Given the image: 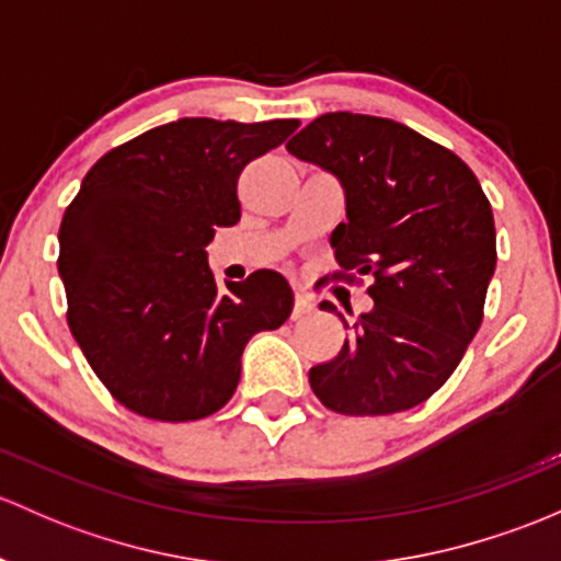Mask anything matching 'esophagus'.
<instances>
[{"mask_svg":"<svg viewBox=\"0 0 561 561\" xmlns=\"http://www.w3.org/2000/svg\"><path fill=\"white\" fill-rule=\"evenodd\" d=\"M311 311H314V304H311V298L306 296V293H298L296 306H293V320H304V317H309Z\"/></svg>","mask_w":561,"mask_h":561,"instance_id":"34e87169","label":"esophagus"}]
</instances>
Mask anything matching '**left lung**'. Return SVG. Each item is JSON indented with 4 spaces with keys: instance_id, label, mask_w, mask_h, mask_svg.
Instances as JSON below:
<instances>
[{
    "instance_id": "1",
    "label": "left lung",
    "mask_w": 561,
    "mask_h": 561,
    "mask_svg": "<svg viewBox=\"0 0 561 561\" xmlns=\"http://www.w3.org/2000/svg\"><path fill=\"white\" fill-rule=\"evenodd\" d=\"M287 152L339 180L346 222L330 247L341 268L374 276V309L352 325L339 314L352 339L309 370L311 389L350 416L414 409L449 379L481 325L497 263L492 206L451 150L387 117L328 112Z\"/></svg>"
}]
</instances>
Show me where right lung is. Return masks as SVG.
<instances>
[{
	"label": "right lung",
	"mask_w": 561,
	"mask_h": 561,
	"mask_svg": "<svg viewBox=\"0 0 561 561\" xmlns=\"http://www.w3.org/2000/svg\"><path fill=\"white\" fill-rule=\"evenodd\" d=\"M298 121L180 117L99 158L58 231L69 330L102 385L134 414L193 422L231 400L241 352L293 311L276 271L217 287L215 228L239 222L241 169Z\"/></svg>",
	"instance_id": "1"
}]
</instances>
